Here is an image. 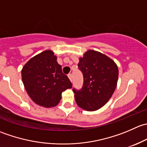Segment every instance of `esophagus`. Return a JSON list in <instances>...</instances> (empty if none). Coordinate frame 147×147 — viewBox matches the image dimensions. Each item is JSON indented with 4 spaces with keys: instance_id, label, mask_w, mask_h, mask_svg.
I'll use <instances>...</instances> for the list:
<instances>
[{
    "instance_id": "obj_1",
    "label": "esophagus",
    "mask_w": 147,
    "mask_h": 147,
    "mask_svg": "<svg viewBox=\"0 0 147 147\" xmlns=\"http://www.w3.org/2000/svg\"><path fill=\"white\" fill-rule=\"evenodd\" d=\"M68 78H69V80H70L71 82H72V74H69V75H68Z\"/></svg>"
}]
</instances>
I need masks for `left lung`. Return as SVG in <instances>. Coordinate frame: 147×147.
<instances>
[{
	"instance_id": "1",
	"label": "left lung",
	"mask_w": 147,
	"mask_h": 147,
	"mask_svg": "<svg viewBox=\"0 0 147 147\" xmlns=\"http://www.w3.org/2000/svg\"><path fill=\"white\" fill-rule=\"evenodd\" d=\"M78 67L84 83L80 90L73 89L76 103L86 111L97 110L109 101L116 89L117 65L106 55L89 50L80 57Z\"/></svg>"
}]
</instances>
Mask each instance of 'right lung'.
<instances>
[{
    "label": "right lung",
    "mask_w": 147,
    "mask_h": 147,
    "mask_svg": "<svg viewBox=\"0 0 147 147\" xmlns=\"http://www.w3.org/2000/svg\"><path fill=\"white\" fill-rule=\"evenodd\" d=\"M21 76L31 100L46 108L58 105L63 92L72 86L63 73L57 56L50 50H45L28 60L22 69Z\"/></svg>",
    "instance_id": "obj_1"
}]
</instances>
